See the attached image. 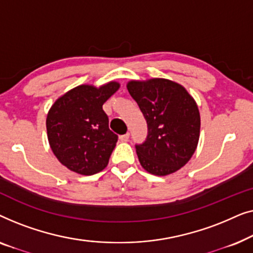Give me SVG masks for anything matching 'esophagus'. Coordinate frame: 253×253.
<instances>
[{
    "instance_id": "34e87169",
    "label": "esophagus",
    "mask_w": 253,
    "mask_h": 253,
    "mask_svg": "<svg viewBox=\"0 0 253 253\" xmlns=\"http://www.w3.org/2000/svg\"><path fill=\"white\" fill-rule=\"evenodd\" d=\"M129 138H130V133L126 132V134H122V136H120V140L121 141H127V140H129Z\"/></svg>"
}]
</instances>
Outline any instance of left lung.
<instances>
[{
    "instance_id": "left-lung-1",
    "label": "left lung",
    "mask_w": 253,
    "mask_h": 253,
    "mask_svg": "<svg viewBox=\"0 0 253 253\" xmlns=\"http://www.w3.org/2000/svg\"><path fill=\"white\" fill-rule=\"evenodd\" d=\"M147 122V137L136 145L139 162L150 174L166 176L181 169L199 140L198 106L177 83L164 78L131 81L126 85Z\"/></svg>"
}]
</instances>
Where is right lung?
I'll return each instance as SVG.
<instances>
[{
	"instance_id": "add662e5",
	"label": "right lung",
	"mask_w": 253,
	"mask_h": 253,
	"mask_svg": "<svg viewBox=\"0 0 253 253\" xmlns=\"http://www.w3.org/2000/svg\"><path fill=\"white\" fill-rule=\"evenodd\" d=\"M117 82L95 87L79 85L60 96L48 112L50 148L62 165L81 175H93L108 165L117 134L109 130L102 106L117 89Z\"/></svg>"
}]
</instances>
